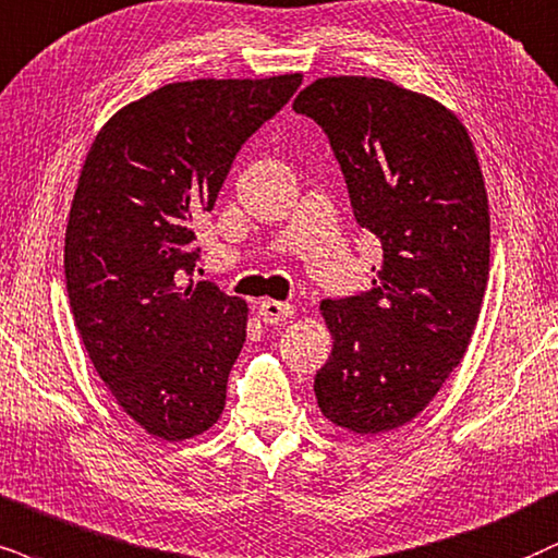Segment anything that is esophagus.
<instances>
[{"mask_svg":"<svg viewBox=\"0 0 558 558\" xmlns=\"http://www.w3.org/2000/svg\"><path fill=\"white\" fill-rule=\"evenodd\" d=\"M257 314L265 324H283L286 319H291V316H293V306H291V303H283V301L265 299L263 303H259Z\"/></svg>","mask_w":558,"mask_h":558,"instance_id":"34e87169","label":"esophagus"}]
</instances>
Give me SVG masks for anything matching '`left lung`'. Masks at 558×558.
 <instances>
[{"label":"left lung","instance_id":"1","mask_svg":"<svg viewBox=\"0 0 558 558\" xmlns=\"http://www.w3.org/2000/svg\"><path fill=\"white\" fill-rule=\"evenodd\" d=\"M293 110L327 133L355 221L378 236L371 291L322 301L331 355L322 414L350 433L425 409L474 335L489 278V203L466 129L433 97L373 76H327Z\"/></svg>","mask_w":558,"mask_h":558}]
</instances>
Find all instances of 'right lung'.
<instances>
[{
  "label": "right lung",
  "mask_w": 558,
  "mask_h": 558,
  "mask_svg": "<svg viewBox=\"0 0 558 558\" xmlns=\"http://www.w3.org/2000/svg\"><path fill=\"white\" fill-rule=\"evenodd\" d=\"M299 84L301 74L167 84L118 110L84 159L63 244L69 303L105 386L161 440L206 433L227 404L246 303L190 278L193 227L244 141Z\"/></svg>",
  "instance_id": "obj_1"
}]
</instances>
